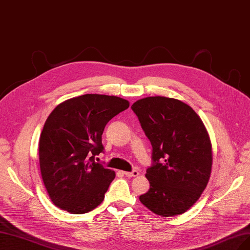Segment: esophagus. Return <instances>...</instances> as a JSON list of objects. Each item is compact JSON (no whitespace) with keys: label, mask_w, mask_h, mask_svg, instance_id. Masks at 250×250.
I'll return each mask as SVG.
<instances>
[{"label":"esophagus","mask_w":250,"mask_h":250,"mask_svg":"<svg viewBox=\"0 0 250 250\" xmlns=\"http://www.w3.org/2000/svg\"><path fill=\"white\" fill-rule=\"evenodd\" d=\"M124 174L127 176V177H134V176H137L139 174V172L137 170H133L131 172H128V171H124Z\"/></svg>","instance_id":"34e87169"}]
</instances>
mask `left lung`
Instances as JSON below:
<instances>
[{
    "label": "left lung",
    "mask_w": 250,
    "mask_h": 250,
    "mask_svg": "<svg viewBox=\"0 0 250 250\" xmlns=\"http://www.w3.org/2000/svg\"><path fill=\"white\" fill-rule=\"evenodd\" d=\"M131 108L153 147L154 164L146 174L149 189L139 201L160 216L183 214L210 177L212 146L207 129L191 106L175 98L148 96Z\"/></svg>",
    "instance_id": "left-lung-1"
}]
</instances>
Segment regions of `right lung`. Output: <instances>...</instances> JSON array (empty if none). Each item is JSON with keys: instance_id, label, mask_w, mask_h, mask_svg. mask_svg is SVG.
Here are the masks:
<instances>
[{"instance_id": "add662e5", "label": "right lung", "mask_w": 250, "mask_h": 250, "mask_svg": "<svg viewBox=\"0 0 250 250\" xmlns=\"http://www.w3.org/2000/svg\"><path fill=\"white\" fill-rule=\"evenodd\" d=\"M128 107L121 97L85 94L62 102L49 115L40 136L39 161L55 206L82 214L104 201L116 173L95 163L94 157L104 149L106 123Z\"/></svg>"}]
</instances>
